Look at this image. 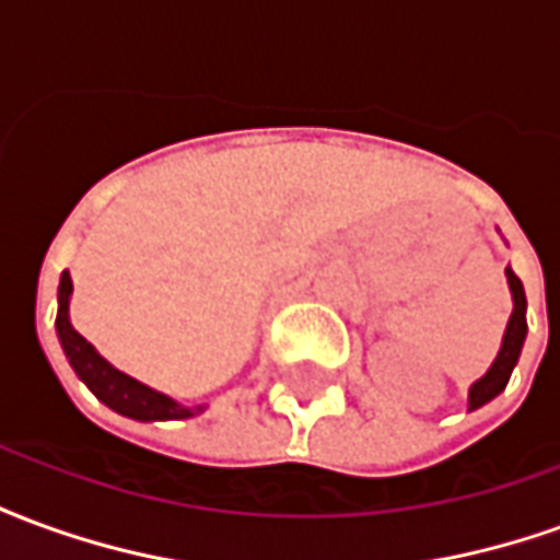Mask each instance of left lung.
<instances>
[{
  "instance_id": "1",
  "label": "left lung",
  "mask_w": 560,
  "mask_h": 560,
  "mask_svg": "<svg viewBox=\"0 0 560 560\" xmlns=\"http://www.w3.org/2000/svg\"><path fill=\"white\" fill-rule=\"evenodd\" d=\"M506 281H510V291H513V315H510V324H506L504 345H501L498 360H494L492 369L470 387V411H477L486 401H492L498 393H504L506 381L513 375V365L518 363L522 345H525V332H528V320H525V308H528V303H525V288H522V281H518V276L510 267H506Z\"/></svg>"
}]
</instances>
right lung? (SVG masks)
<instances>
[{"mask_svg":"<svg viewBox=\"0 0 560 560\" xmlns=\"http://www.w3.org/2000/svg\"><path fill=\"white\" fill-rule=\"evenodd\" d=\"M68 296H71V276L68 269L59 279V312H56V332L59 341L66 348V357L71 369L78 372L80 381L98 396V399L114 408V411L135 417V420H185V417H195L200 408H183L167 396H161L155 389L143 387L135 377L116 372L114 365L102 360L90 341L80 336L78 329L71 327L68 320Z\"/></svg>","mask_w":560,"mask_h":560,"instance_id":"add662e5","label":"right lung"}]
</instances>
